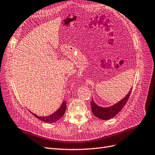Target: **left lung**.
<instances>
[{
	"label": "left lung",
	"instance_id": "8db88e82",
	"mask_svg": "<svg viewBox=\"0 0 155 155\" xmlns=\"http://www.w3.org/2000/svg\"><path fill=\"white\" fill-rule=\"evenodd\" d=\"M132 89L131 88V89L129 91L128 94L125 96L122 100H120L117 103L115 104L114 105L111 106L110 107H100L94 102L93 100H92V101L91 102L92 112H93V114H94V116H96L97 117L100 119L108 120L113 118L120 111H121L123 107L124 106L125 104H126L127 100L129 98Z\"/></svg>",
	"mask_w": 155,
	"mask_h": 155
}]
</instances>
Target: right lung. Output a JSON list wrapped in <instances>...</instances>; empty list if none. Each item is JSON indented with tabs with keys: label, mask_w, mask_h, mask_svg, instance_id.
Returning a JSON list of instances; mask_svg holds the SVG:
<instances>
[{
	"label": "right lung",
	"mask_w": 155,
	"mask_h": 155,
	"mask_svg": "<svg viewBox=\"0 0 155 155\" xmlns=\"http://www.w3.org/2000/svg\"><path fill=\"white\" fill-rule=\"evenodd\" d=\"M66 109V103L64 101L61 104V105L60 106V107L58 109V110L52 114L51 115H50L49 116H45V117H40L38 116L37 115L33 114V113H31L33 115H35V117H36V118H38V119L44 121V122L45 123H55L57 122V120H59L62 116L64 115L65 111Z\"/></svg>",
	"instance_id": "add662e5"
}]
</instances>
